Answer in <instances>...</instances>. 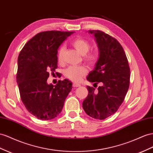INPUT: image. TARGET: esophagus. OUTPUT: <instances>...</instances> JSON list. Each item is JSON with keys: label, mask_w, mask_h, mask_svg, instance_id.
<instances>
[{"label": "esophagus", "mask_w": 153, "mask_h": 153, "mask_svg": "<svg viewBox=\"0 0 153 153\" xmlns=\"http://www.w3.org/2000/svg\"><path fill=\"white\" fill-rule=\"evenodd\" d=\"M73 86L74 87V88H77V87L80 86V84H78V83H76V82H73Z\"/></svg>", "instance_id": "obj_1"}]
</instances>
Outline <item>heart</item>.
Returning <instances> with one entry per match:
<instances>
[{"instance_id":"b5f03b06","label":"heart","mask_w":153,"mask_h":153,"mask_svg":"<svg viewBox=\"0 0 153 153\" xmlns=\"http://www.w3.org/2000/svg\"><path fill=\"white\" fill-rule=\"evenodd\" d=\"M72 46L81 55L84 56V59L87 63L89 64H94L98 60V55L96 53L89 52L91 49V44L87 40L82 38H77L71 42ZM65 52V47L62 46L58 49L57 59L60 64L64 62V55ZM87 68L84 66H70L65 70L64 75L68 79L74 82H78L81 80L82 77L87 73Z\"/></svg>"}]
</instances>
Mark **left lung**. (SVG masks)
Here are the masks:
<instances>
[{
    "label": "left lung",
    "mask_w": 153,
    "mask_h": 153,
    "mask_svg": "<svg viewBox=\"0 0 153 153\" xmlns=\"http://www.w3.org/2000/svg\"><path fill=\"white\" fill-rule=\"evenodd\" d=\"M89 33L94 36L99 58L87 80L102 85L97 90L87 86L88 96L82 107L89 117L104 120L116 113L124 100L129 87L130 68L126 53L117 39L100 30Z\"/></svg>",
    "instance_id": "8db88e82"
}]
</instances>
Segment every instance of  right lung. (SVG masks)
<instances>
[{
    "label": "right lung",
    "instance_id": "right-lung-1",
    "mask_svg": "<svg viewBox=\"0 0 153 153\" xmlns=\"http://www.w3.org/2000/svg\"><path fill=\"white\" fill-rule=\"evenodd\" d=\"M74 32H40L24 45L18 57L16 82L20 98L27 110L38 119L49 120L62 111L71 91L68 79L48 84L49 72L57 68V49Z\"/></svg>",
    "mask_w": 153,
    "mask_h": 153
}]
</instances>
